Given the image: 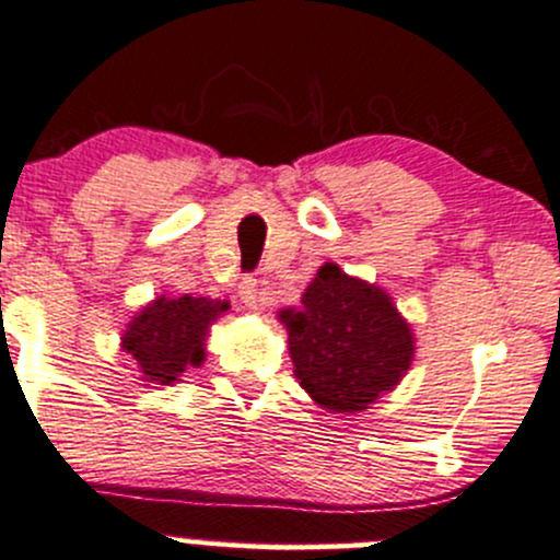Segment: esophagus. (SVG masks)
Instances as JSON below:
<instances>
[{
	"mask_svg": "<svg viewBox=\"0 0 560 560\" xmlns=\"http://www.w3.org/2000/svg\"><path fill=\"white\" fill-rule=\"evenodd\" d=\"M240 296H242V302L247 304V307H256V304L264 299L261 282H258L256 278H245L240 282Z\"/></svg>",
	"mask_w": 560,
	"mask_h": 560,
	"instance_id": "esophagus-1",
	"label": "esophagus"
}]
</instances>
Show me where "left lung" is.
<instances>
[{
	"label": "left lung",
	"mask_w": 560,
	"mask_h": 560,
	"mask_svg": "<svg viewBox=\"0 0 560 560\" xmlns=\"http://www.w3.org/2000/svg\"><path fill=\"white\" fill-rule=\"evenodd\" d=\"M299 386L329 413H362L411 370L417 337L389 293L326 261L302 307L278 313Z\"/></svg>",
	"instance_id": "left-lung-1"
}]
</instances>
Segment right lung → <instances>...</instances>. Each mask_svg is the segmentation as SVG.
Masks as SVG:
<instances>
[{
    "label": "right lung",
    "instance_id": "right-lung-1",
    "mask_svg": "<svg viewBox=\"0 0 560 560\" xmlns=\"http://www.w3.org/2000/svg\"><path fill=\"white\" fill-rule=\"evenodd\" d=\"M231 310L225 299L168 296L160 293L143 304L121 331V351L130 353L143 386H174L185 370L201 368L207 337L218 318Z\"/></svg>",
    "mask_w": 560,
    "mask_h": 560
}]
</instances>
